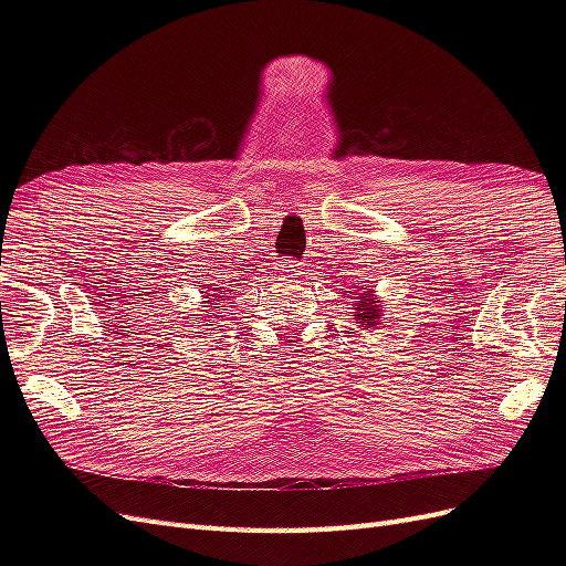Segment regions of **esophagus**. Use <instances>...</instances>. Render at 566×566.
I'll list each match as a JSON object with an SVG mask.
<instances>
[{"label":"esophagus","instance_id":"1","mask_svg":"<svg viewBox=\"0 0 566 566\" xmlns=\"http://www.w3.org/2000/svg\"><path fill=\"white\" fill-rule=\"evenodd\" d=\"M304 266H306L304 262H297V260H285V262H283V273H285V281H295V279H300L302 273L306 271Z\"/></svg>","mask_w":566,"mask_h":566}]
</instances>
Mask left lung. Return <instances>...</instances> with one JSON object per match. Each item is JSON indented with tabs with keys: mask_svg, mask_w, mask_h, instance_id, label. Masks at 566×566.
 <instances>
[{
	"mask_svg": "<svg viewBox=\"0 0 566 566\" xmlns=\"http://www.w3.org/2000/svg\"><path fill=\"white\" fill-rule=\"evenodd\" d=\"M356 302H354V314L358 316V323L364 325V328H373V323L380 318V306H378V300H375L373 295H370V290H368V295L366 293H361L358 297H354Z\"/></svg>",
	"mask_w": 566,
	"mask_h": 566,
	"instance_id": "obj_1",
	"label": "left lung"
}]
</instances>
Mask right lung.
Wrapping results in <instances>:
<instances>
[{
	"label": "right lung",
	"instance_id": "obj_1",
	"mask_svg": "<svg viewBox=\"0 0 566 566\" xmlns=\"http://www.w3.org/2000/svg\"><path fill=\"white\" fill-rule=\"evenodd\" d=\"M205 295H208V300H205V302H208L210 310H212V312H208V314H212V316H205L200 323L210 321V325H212V323H214L212 318H219V314L224 312L227 306H229V300H231V295H233V290L221 285V287H210V293H205ZM193 316H196V314H193Z\"/></svg>",
	"mask_w": 566,
	"mask_h": 566
}]
</instances>
